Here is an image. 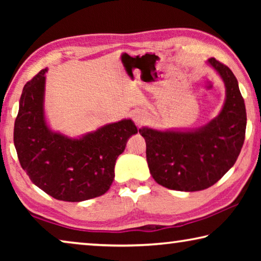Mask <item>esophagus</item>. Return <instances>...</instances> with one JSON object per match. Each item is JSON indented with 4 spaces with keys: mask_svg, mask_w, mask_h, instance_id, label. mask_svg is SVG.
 <instances>
[{
    "mask_svg": "<svg viewBox=\"0 0 261 261\" xmlns=\"http://www.w3.org/2000/svg\"><path fill=\"white\" fill-rule=\"evenodd\" d=\"M131 117H132V120L136 122V124L139 125V124H143V123L146 121L147 115H146V113L143 112V110L136 109L131 113Z\"/></svg>",
    "mask_w": 261,
    "mask_h": 261,
    "instance_id": "esophagus-1",
    "label": "esophagus"
}]
</instances>
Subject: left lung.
I'll return each instance as SVG.
<instances>
[{"mask_svg": "<svg viewBox=\"0 0 261 261\" xmlns=\"http://www.w3.org/2000/svg\"><path fill=\"white\" fill-rule=\"evenodd\" d=\"M206 63L219 74L226 98L218 116L193 129L143 126L149 173L158 184L193 192L212 187L235 165L244 143L246 110L236 77L215 59Z\"/></svg>", "mask_w": 261, "mask_h": 261, "instance_id": "left-lung-1", "label": "left lung"}]
</instances>
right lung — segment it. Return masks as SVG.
<instances>
[{
  "label": "right lung",
  "mask_w": 261,
  "mask_h": 261,
  "mask_svg": "<svg viewBox=\"0 0 261 261\" xmlns=\"http://www.w3.org/2000/svg\"><path fill=\"white\" fill-rule=\"evenodd\" d=\"M43 69L23 88L14 143L20 166L33 184L57 200L84 201L102 196L115 177V163L138 132L131 118L70 137L51 130L45 112Z\"/></svg>",
  "instance_id": "add662e5"
}]
</instances>
